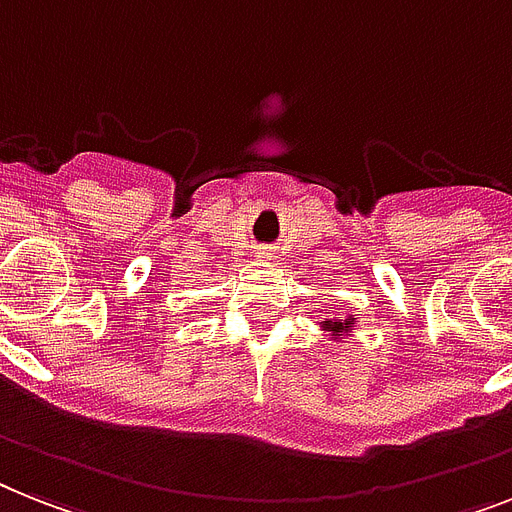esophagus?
<instances>
[{"instance_id": "1", "label": "esophagus", "mask_w": 512, "mask_h": 512, "mask_svg": "<svg viewBox=\"0 0 512 512\" xmlns=\"http://www.w3.org/2000/svg\"><path fill=\"white\" fill-rule=\"evenodd\" d=\"M269 256H272V251H269V248H266V246H261L259 248V259H269Z\"/></svg>"}]
</instances>
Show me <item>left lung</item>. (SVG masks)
<instances>
[{"label": "left lung", "mask_w": 512, "mask_h": 512, "mask_svg": "<svg viewBox=\"0 0 512 512\" xmlns=\"http://www.w3.org/2000/svg\"><path fill=\"white\" fill-rule=\"evenodd\" d=\"M329 332H342V329H348V322H342V319H335V322H327Z\"/></svg>", "instance_id": "8db88e82"}]
</instances>
